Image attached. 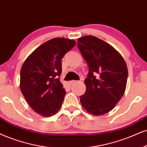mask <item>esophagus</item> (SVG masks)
Returning <instances> with one entry per match:
<instances>
[{"label": "esophagus", "instance_id": "34e87169", "mask_svg": "<svg viewBox=\"0 0 147 147\" xmlns=\"http://www.w3.org/2000/svg\"><path fill=\"white\" fill-rule=\"evenodd\" d=\"M76 82H78V81H76V80H71V81H70L69 82V84L70 85H71V84H74V83H76Z\"/></svg>", "mask_w": 147, "mask_h": 147}]
</instances>
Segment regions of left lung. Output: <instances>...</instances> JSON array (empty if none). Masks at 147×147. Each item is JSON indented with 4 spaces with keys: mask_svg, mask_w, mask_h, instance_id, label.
<instances>
[{
    "mask_svg": "<svg viewBox=\"0 0 147 147\" xmlns=\"http://www.w3.org/2000/svg\"><path fill=\"white\" fill-rule=\"evenodd\" d=\"M78 47L88 66L86 92L80 97L81 104L88 113L103 115L111 111L124 95L126 63L111 45L94 36L78 38Z\"/></svg>",
    "mask_w": 147,
    "mask_h": 147,
    "instance_id": "obj_1",
    "label": "left lung"
}]
</instances>
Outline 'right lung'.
<instances>
[{
  "mask_svg": "<svg viewBox=\"0 0 147 147\" xmlns=\"http://www.w3.org/2000/svg\"><path fill=\"white\" fill-rule=\"evenodd\" d=\"M76 45L65 38L43 43L22 66L20 87L30 108L42 117H51L61 108L66 91L60 81L63 57Z\"/></svg>",
  "mask_w": 147,
  "mask_h": 147,
  "instance_id": "obj_1",
  "label": "right lung"
}]
</instances>
